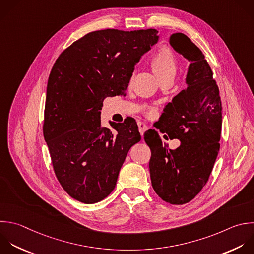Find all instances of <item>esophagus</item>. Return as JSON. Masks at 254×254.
<instances>
[{
	"mask_svg": "<svg viewBox=\"0 0 254 254\" xmlns=\"http://www.w3.org/2000/svg\"><path fill=\"white\" fill-rule=\"evenodd\" d=\"M138 126H139V132H140V134L143 136L144 133H145V131L148 130V126H147L146 124L142 123V122H139V123H138Z\"/></svg>",
	"mask_w": 254,
	"mask_h": 254,
	"instance_id": "esophagus-1",
	"label": "esophagus"
}]
</instances>
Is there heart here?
<instances>
[{
    "mask_svg": "<svg viewBox=\"0 0 254 254\" xmlns=\"http://www.w3.org/2000/svg\"><path fill=\"white\" fill-rule=\"evenodd\" d=\"M150 65L160 81L175 78L177 73V60L168 48H161L152 58Z\"/></svg>",
    "mask_w": 254,
    "mask_h": 254,
    "instance_id": "b5f03b06",
    "label": "heart"
}]
</instances>
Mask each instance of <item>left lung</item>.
<instances>
[{"label": "left lung", "instance_id": "8db88e82", "mask_svg": "<svg viewBox=\"0 0 254 254\" xmlns=\"http://www.w3.org/2000/svg\"><path fill=\"white\" fill-rule=\"evenodd\" d=\"M170 46L190 64L187 87L169 102L158 129L181 145L168 149L155 130L144 139L151 149L150 177L154 190L165 201H190L206 184L219 150L221 100L212 71L201 51L184 34L170 37ZM166 136V135H164Z\"/></svg>", "mask_w": 254, "mask_h": 254}]
</instances>
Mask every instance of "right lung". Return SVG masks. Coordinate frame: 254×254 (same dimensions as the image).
Segmentation results:
<instances>
[{"mask_svg": "<svg viewBox=\"0 0 254 254\" xmlns=\"http://www.w3.org/2000/svg\"><path fill=\"white\" fill-rule=\"evenodd\" d=\"M159 41L157 30L89 33L62 53L51 71L44 136L56 176L73 198L94 203L115 188L130 148L141 140L134 120L101 127L106 97L125 95L135 65Z\"/></svg>", "mask_w": 254, "mask_h": 254, "instance_id": "obj_1", "label": "right lung"}]
</instances>
